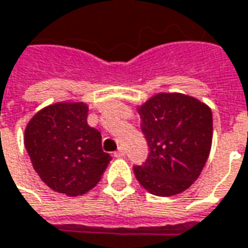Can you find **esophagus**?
I'll list each match as a JSON object with an SVG mask.
<instances>
[{
    "mask_svg": "<svg viewBox=\"0 0 248 248\" xmlns=\"http://www.w3.org/2000/svg\"><path fill=\"white\" fill-rule=\"evenodd\" d=\"M124 148H118L117 152H114V157H124Z\"/></svg>",
    "mask_w": 248,
    "mask_h": 248,
    "instance_id": "34e87169",
    "label": "esophagus"
}]
</instances>
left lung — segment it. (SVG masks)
Segmentation results:
<instances>
[{"label":"left lung","mask_w":248,"mask_h":248,"mask_svg":"<svg viewBox=\"0 0 248 248\" xmlns=\"http://www.w3.org/2000/svg\"><path fill=\"white\" fill-rule=\"evenodd\" d=\"M148 159L134 175L151 194L172 197L187 190L209 157L213 117L205 103L183 93H157L138 107Z\"/></svg>","instance_id":"1"}]
</instances>
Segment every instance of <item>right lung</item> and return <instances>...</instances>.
Returning a JSON list of instances; mask_svg holds the SVG:
<instances>
[{
	"mask_svg": "<svg viewBox=\"0 0 248 248\" xmlns=\"http://www.w3.org/2000/svg\"><path fill=\"white\" fill-rule=\"evenodd\" d=\"M85 103H55L28 122L24 145L33 170L54 191L81 195L100 181L111 161L102 134L87 122Z\"/></svg>",
	"mask_w": 248,
	"mask_h": 248,
	"instance_id": "add662e5",
	"label": "right lung"
}]
</instances>
